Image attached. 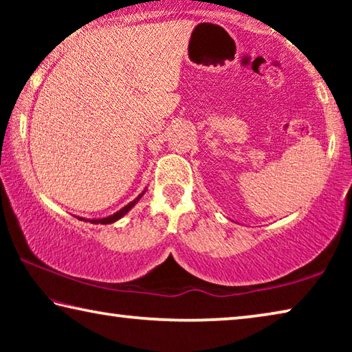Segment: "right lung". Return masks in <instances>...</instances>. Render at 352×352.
<instances>
[{
	"label": "right lung",
	"mask_w": 352,
	"mask_h": 352,
	"mask_svg": "<svg viewBox=\"0 0 352 352\" xmlns=\"http://www.w3.org/2000/svg\"><path fill=\"white\" fill-rule=\"evenodd\" d=\"M142 194H144V192H142ZM142 194H140L138 195V197H136L133 201H130V204L129 205H126V206H124L122 208V210H119L118 212H115V214H113V216H109V217H104V219H96V220H88V222H91V223H100V225H107V223H113V222H116V220L118 219H121L122 216H124V214H126L129 210H130V208H132L135 204H136V201H138L141 197H142ZM83 220V219H82Z\"/></svg>",
	"instance_id": "obj_1"
}]
</instances>
